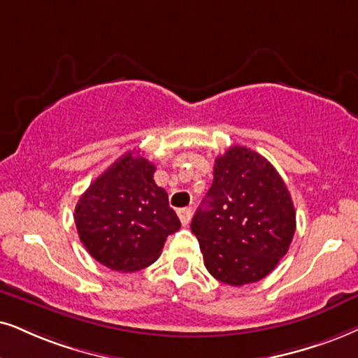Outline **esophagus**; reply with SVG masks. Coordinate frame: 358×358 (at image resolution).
Listing matches in <instances>:
<instances>
[{"label":"esophagus","mask_w":358,"mask_h":358,"mask_svg":"<svg viewBox=\"0 0 358 358\" xmlns=\"http://www.w3.org/2000/svg\"><path fill=\"white\" fill-rule=\"evenodd\" d=\"M176 213H178V218L182 221V224L187 226L189 223V218H192V208H180Z\"/></svg>","instance_id":"obj_1"}]
</instances>
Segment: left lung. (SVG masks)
Listing matches in <instances>:
<instances>
[{"label":"left lung","instance_id":"obj_1","mask_svg":"<svg viewBox=\"0 0 358 358\" xmlns=\"http://www.w3.org/2000/svg\"><path fill=\"white\" fill-rule=\"evenodd\" d=\"M192 231L213 278L236 287L257 282L292 241L291 193L264 157L233 145L216 158L213 185L194 213Z\"/></svg>","mask_w":358,"mask_h":358}]
</instances>
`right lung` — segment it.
Instances as JSON below:
<instances>
[{"label": "right lung", "mask_w": 358, "mask_h": 358, "mask_svg": "<svg viewBox=\"0 0 358 358\" xmlns=\"http://www.w3.org/2000/svg\"><path fill=\"white\" fill-rule=\"evenodd\" d=\"M155 165L127 152L90 183L76 206L79 238L94 259L120 273L153 264L166 236L180 229L169 194L153 180Z\"/></svg>", "instance_id": "add662e5"}]
</instances>
